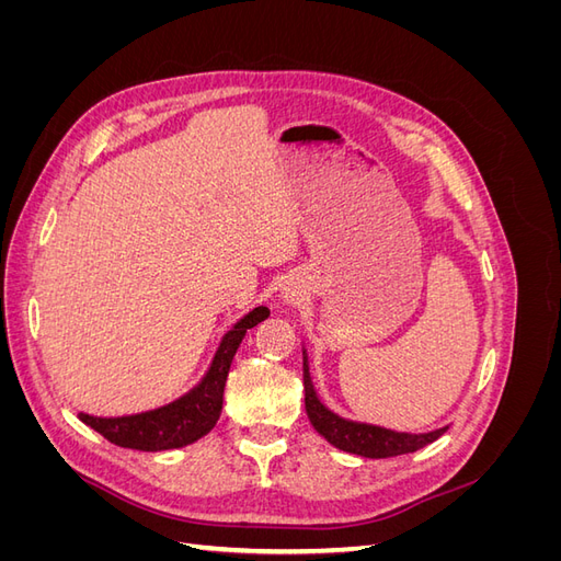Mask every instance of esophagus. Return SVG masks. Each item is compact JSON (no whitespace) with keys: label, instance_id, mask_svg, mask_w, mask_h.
<instances>
[{"label":"esophagus","instance_id":"esophagus-1","mask_svg":"<svg viewBox=\"0 0 561 561\" xmlns=\"http://www.w3.org/2000/svg\"><path fill=\"white\" fill-rule=\"evenodd\" d=\"M283 297H285V301H287V304H295V299H297V293H295V290H290V287H287V290L283 293Z\"/></svg>","mask_w":561,"mask_h":561}]
</instances>
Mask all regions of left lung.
<instances>
[{"label":"left lung","mask_w":561,"mask_h":561,"mask_svg":"<svg viewBox=\"0 0 561 561\" xmlns=\"http://www.w3.org/2000/svg\"><path fill=\"white\" fill-rule=\"evenodd\" d=\"M304 402H307V414L313 423V428L328 439L330 445L336 449L348 451V454H358L367 458H390V456H402V454H412L416 449H423L426 445L435 443V439L447 433V426L433 431V433H396L388 428L379 426H369V423H355L346 421L342 416H336L330 412L325 404H322L316 396V388L311 383L309 375V363L304 358Z\"/></svg>","instance_id":"obj_1"}]
</instances>
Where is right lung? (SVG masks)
<instances>
[{"mask_svg":"<svg viewBox=\"0 0 561 561\" xmlns=\"http://www.w3.org/2000/svg\"><path fill=\"white\" fill-rule=\"evenodd\" d=\"M268 318L266 307H257L250 311L236 328L222 339L217 348L213 367L192 393L161 407L154 412L133 414V416H116V419H100L79 414V419L91 426L95 433L110 439L116 447L140 449V451H163L178 449L184 445L196 443L198 437L208 435L222 412L225 383L229 377V367L236 351H239L243 336L250 328Z\"/></svg>","mask_w":561,"mask_h":561,"instance_id":"obj_1","label":"right lung"}]
</instances>
